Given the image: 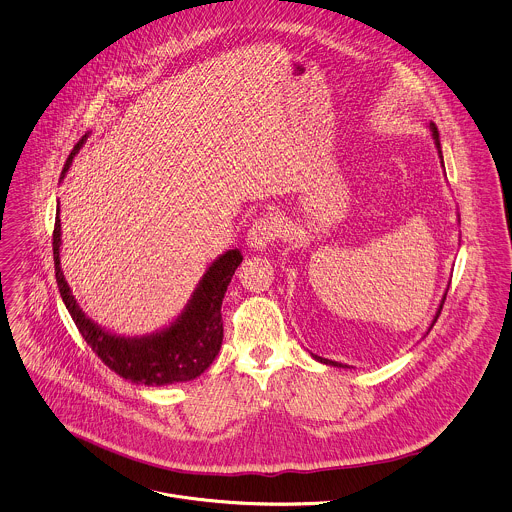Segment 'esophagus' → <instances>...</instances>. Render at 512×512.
I'll list each match as a JSON object with an SVG mask.
<instances>
[{
	"label": "esophagus",
	"instance_id": "obj_1",
	"mask_svg": "<svg viewBox=\"0 0 512 512\" xmlns=\"http://www.w3.org/2000/svg\"><path fill=\"white\" fill-rule=\"evenodd\" d=\"M281 233V221L269 213L253 221L249 233H247V245L255 251H265Z\"/></svg>",
	"mask_w": 512,
	"mask_h": 512
}]
</instances>
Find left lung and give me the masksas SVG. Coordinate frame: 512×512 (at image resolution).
Returning a JSON list of instances; mask_svg holds the SVG:
<instances>
[{
  "label": "left lung",
  "mask_w": 512,
  "mask_h": 512,
  "mask_svg": "<svg viewBox=\"0 0 512 512\" xmlns=\"http://www.w3.org/2000/svg\"><path fill=\"white\" fill-rule=\"evenodd\" d=\"M429 129H431V135H433V141H435V147H437V151H439V157H441V165H443V151H441V141H439V131H437V127L431 123L429 125ZM445 167V165H443ZM461 221V219H459ZM449 291V289H447ZM447 291L443 293V299H441V303H439V309H437V313H435V317H433V321H431V327L427 329V335H429V331L433 329V325H435V321L439 319V315H441V309H443V303H445V299H447ZM311 357L315 359V361H319V363H323V365H329V367H343V369H351L349 365H343V363H337V361H329V359H323V357H319V355H313L311 353Z\"/></svg>",
  "instance_id": "left-lung-1"
}]
</instances>
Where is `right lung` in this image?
<instances>
[{"mask_svg": "<svg viewBox=\"0 0 512 512\" xmlns=\"http://www.w3.org/2000/svg\"><path fill=\"white\" fill-rule=\"evenodd\" d=\"M87 137L89 133H85L69 153L59 181H63L67 175L73 157L85 145ZM59 253L61 219L57 207L53 229V263L59 295L81 337L87 341L93 353L119 377L147 387L187 383L207 371V367L219 355L223 343L221 303L231 277L235 275V269L243 261L239 249H229L213 259L181 313L165 327L141 337L111 333L83 313L71 293V287L65 281Z\"/></svg>", "mask_w": 512, "mask_h": 512, "instance_id": "add662e5", "label": "right lung"}]
</instances>
